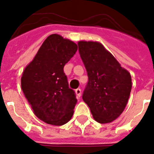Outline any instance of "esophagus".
Here are the masks:
<instances>
[{
  "mask_svg": "<svg viewBox=\"0 0 154 154\" xmlns=\"http://www.w3.org/2000/svg\"><path fill=\"white\" fill-rule=\"evenodd\" d=\"M75 92H76V94H77V98H80L81 95H82V90H81L80 88H77V90H75Z\"/></svg>",
  "mask_w": 154,
  "mask_h": 154,
  "instance_id": "esophagus-1",
  "label": "esophagus"
}]
</instances>
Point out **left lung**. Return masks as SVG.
<instances>
[{"label":"left lung","instance_id":"left-lung-1","mask_svg":"<svg viewBox=\"0 0 154 154\" xmlns=\"http://www.w3.org/2000/svg\"><path fill=\"white\" fill-rule=\"evenodd\" d=\"M88 83L82 94L93 118L100 124L116 119L124 111L132 90V77L98 42H78Z\"/></svg>","mask_w":154,"mask_h":154}]
</instances>
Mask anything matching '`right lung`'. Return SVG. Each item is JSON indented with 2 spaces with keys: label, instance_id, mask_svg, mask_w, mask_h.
Returning <instances> with one entry per match:
<instances>
[{
  "label": "right lung",
  "instance_id": "right-lung-1",
  "mask_svg": "<svg viewBox=\"0 0 154 154\" xmlns=\"http://www.w3.org/2000/svg\"><path fill=\"white\" fill-rule=\"evenodd\" d=\"M77 45L56 34L49 35L22 73L24 95L38 119L60 126L71 119L77 104L69 87L64 67L74 56Z\"/></svg>",
  "mask_w": 154,
  "mask_h": 154
}]
</instances>
